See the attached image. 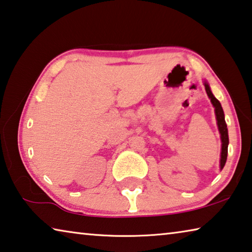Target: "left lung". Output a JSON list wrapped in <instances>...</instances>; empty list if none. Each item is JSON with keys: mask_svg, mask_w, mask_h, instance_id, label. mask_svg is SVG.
I'll return each instance as SVG.
<instances>
[{"mask_svg": "<svg viewBox=\"0 0 252 252\" xmlns=\"http://www.w3.org/2000/svg\"><path fill=\"white\" fill-rule=\"evenodd\" d=\"M205 91L207 93V96L210 97L211 102L215 109V115H217V121H218V127L220 131V134H221V142H222V150H221V159H220V169H223V167L225 165L226 157H227V146H229V134H227V127L224 119V112L221 106V103H220L217 98L214 97V95L211 92V89L209 84L206 82L204 83Z\"/></svg>", "mask_w": 252, "mask_h": 252, "instance_id": "obj_1", "label": "left lung"}]
</instances>
